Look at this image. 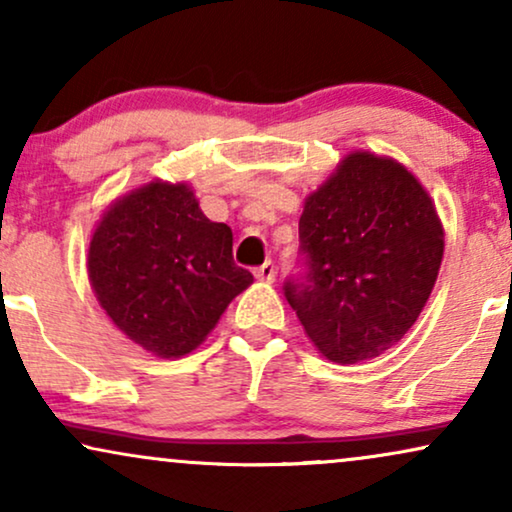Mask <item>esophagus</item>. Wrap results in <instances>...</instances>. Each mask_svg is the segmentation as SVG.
Returning <instances> with one entry per match:
<instances>
[{
	"label": "esophagus",
	"instance_id": "34e87169",
	"mask_svg": "<svg viewBox=\"0 0 512 512\" xmlns=\"http://www.w3.org/2000/svg\"><path fill=\"white\" fill-rule=\"evenodd\" d=\"M255 276L260 278V281H267V283L274 281V278H276V267H274V262L267 260L264 264H260V267L255 269Z\"/></svg>",
	"mask_w": 512,
	"mask_h": 512
}]
</instances>
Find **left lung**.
I'll return each mask as SVG.
<instances>
[{
  "mask_svg": "<svg viewBox=\"0 0 512 512\" xmlns=\"http://www.w3.org/2000/svg\"><path fill=\"white\" fill-rule=\"evenodd\" d=\"M304 281L286 283L307 338L335 364L380 357L435 288L444 229L435 200L387 155L352 151L304 198Z\"/></svg>",
  "mask_w": 512,
  "mask_h": 512,
  "instance_id": "obj_1",
  "label": "left lung"
}]
</instances>
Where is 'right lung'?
Returning <instances> with one entry per match:
<instances>
[{
  "instance_id": "add662e5",
  "label": "right lung",
  "mask_w": 512,
  "mask_h": 512,
  "mask_svg": "<svg viewBox=\"0 0 512 512\" xmlns=\"http://www.w3.org/2000/svg\"><path fill=\"white\" fill-rule=\"evenodd\" d=\"M234 236L210 222L189 184L153 179L115 198L96 224L87 274L101 309L160 359L189 354L252 274L234 264Z\"/></svg>"
}]
</instances>
